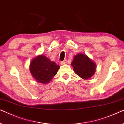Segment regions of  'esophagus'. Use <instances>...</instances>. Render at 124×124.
<instances>
[{"mask_svg":"<svg viewBox=\"0 0 124 124\" xmlns=\"http://www.w3.org/2000/svg\"><path fill=\"white\" fill-rule=\"evenodd\" d=\"M66 63V60H65V61H62V62H61V64L62 65H65V64Z\"/></svg>","mask_w":124,"mask_h":124,"instance_id":"esophagus-1","label":"esophagus"}]
</instances>
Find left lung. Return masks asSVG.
Returning <instances> with one entry per match:
<instances>
[{
    "mask_svg": "<svg viewBox=\"0 0 124 124\" xmlns=\"http://www.w3.org/2000/svg\"><path fill=\"white\" fill-rule=\"evenodd\" d=\"M71 66L75 73L82 79L87 80L91 78L96 71V63L86 54L79 53L74 57Z\"/></svg>",
    "mask_w": 124,
    "mask_h": 124,
    "instance_id": "left-lung-1",
    "label": "left lung"
}]
</instances>
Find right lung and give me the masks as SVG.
I'll list each match as a JSON object with an SVG mask.
<instances>
[{"mask_svg": "<svg viewBox=\"0 0 124 124\" xmlns=\"http://www.w3.org/2000/svg\"><path fill=\"white\" fill-rule=\"evenodd\" d=\"M59 68L60 66L55 62H52L45 55L41 54L32 59L29 70L36 81L46 85L57 74Z\"/></svg>", "mask_w": 124, "mask_h": 124, "instance_id": "add662e5", "label": "right lung"}]
</instances>
